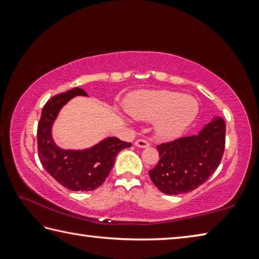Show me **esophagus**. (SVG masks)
<instances>
[{"label": "esophagus", "instance_id": "1", "mask_svg": "<svg viewBox=\"0 0 259 259\" xmlns=\"http://www.w3.org/2000/svg\"><path fill=\"white\" fill-rule=\"evenodd\" d=\"M135 146H137L139 148H145V147L150 146V143H148L145 139H137L135 142Z\"/></svg>", "mask_w": 259, "mask_h": 259}]
</instances>
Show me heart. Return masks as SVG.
Listing matches in <instances>:
<instances>
[{
  "label": "heart",
  "mask_w": 259,
  "mask_h": 259,
  "mask_svg": "<svg viewBox=\"0 0 259 259\" xmlns=\"http://www.w3.org/2000/svg\"><path fill=\"white\" fill-rule=\"evenodd\" d=\"M125 108L136 119L156 121L155 131L163 139L182 136L199 112L194 98L169 90L139 91L128 98Z\"/></svg>",
  "instance_id": "obj_1"
}]
</instances>
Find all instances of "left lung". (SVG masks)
I'll list each match as a JSON object with an SVG mask.
<instances>
[{
	"mask_svg": "<svg viewBox=\"0 0 259 259\" xmlns=\"http://www.w3.org/2000/svg\"><path fill=\"white\" fill-rule=\"evenodd\" d=\"M160 160L148 171L154 185L168 195L188 193L207 181L221 163L225 122L214 116L198 135L157 145Z\"/></svg>",
	"mask_w": 259,
	"mask_h": 259,
	"instance_id": "1",
	"label": "left lung"
}]
</instances>
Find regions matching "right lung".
I'll return each mask as SVG.
<instances>
[{
    "mask_svg": "<svg viewBox=\"0 0 259 259\" xmlns=\"http://www.w3.org/2000/svg\"><path fill=\"white\" fill-rule=\"evenodd\" d=\"M75 96H87V93L74 88L48 100L37 124V152L43 168L60 185L71 191L88 192L102 185L113 168L117 153L130 147L131 143L107 137L82 151L57 146L52 139V125L61 107Z\"/></svg>",
    "mask_w": 259,
    "mask_h": 259,
    "instance_id": "right-lung-1",
    "label": "right lung"
}]
</instances>
